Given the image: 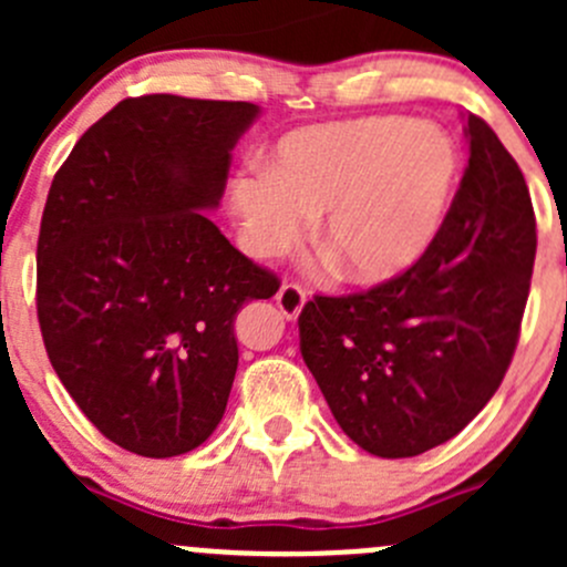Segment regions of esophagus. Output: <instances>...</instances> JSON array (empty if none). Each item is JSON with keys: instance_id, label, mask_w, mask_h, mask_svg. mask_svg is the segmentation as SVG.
Returning <instances> with one entry per match:
<instances>
[{"instance_id": "obj_1", "label": "esophagus", "mask_w": 567, "mask_h": 567, "mask_svg": "<svg viewBox=\"0 0 567 567\" xmlns=\"http://www.w3.org/2000/svg\"><path fill=\"white\" fill-rule=\"evenodd\" d=\"M307 305V293L301 290V285L296 282H285L277 293V307L282 310V316L288 320H296L301 316Z\"/></svg>"}]
</instances>
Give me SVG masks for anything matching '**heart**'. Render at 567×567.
Returning <instances> with one entry per match:
<instances>
[{
	"label": "heart",
	"mask_w": 567,
	"mask_h": 567,
	"mask_svg": "<svg viewBox=\"0 0 567 567\" xmlns=\"http://www.w3.org/2000/svg\"><path fill=\"white\" fill-rule=\"evenodd\" d=\"M458 167V147L433 123L307 125L266 153L260 175L233 181L230 208L249 255H282L316 219V247L342 279L384 285L433 244Z\"/></svg>",
	"instance_id": "1"
}]
</instances>
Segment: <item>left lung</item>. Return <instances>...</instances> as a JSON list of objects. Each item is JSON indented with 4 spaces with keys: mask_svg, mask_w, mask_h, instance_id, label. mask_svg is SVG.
Returning a JSON list of instances; mask_svg holds the SVG:
<instances>
[{
    "mask_svg": "<svg viewBox=\"0 0 567 567\" xmlns=\"http://www.w3.org/2000/svg\"><path fill=\"white\" fill-rule=\"evenodd\" d=\"M468 167L425 255L405 274L299 316L301 357L337 425L379 458L458 436L511 368L535 266L522 169L488 123L466 114Z\"/></svg>",
    "mask_w": 567,
    "mask_h": 567,
    "instance_id": "8db88e82",
    "label": "left lung"
}]
</instances>
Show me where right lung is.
Returning <instances> with one entry per match:
<instances>
[{
	"mask_svg": "<svg viewBox=\"0 0 567 567\" xmlns=\"http://www.w3.org/2000/svg\"><path fill=\"white\" fill-rule=\"evenodd\" d=\"M257 114L247 101L125 99L51 181L40 334L84 416L128 453L173 458L216 431L238 368V310L279 290L203 214Z\"/></svg>",
	"mask_w": 567,
	"mask_h": 567,
	"instance_id": "1",
	"label": "right lung"
}]
</instances>
